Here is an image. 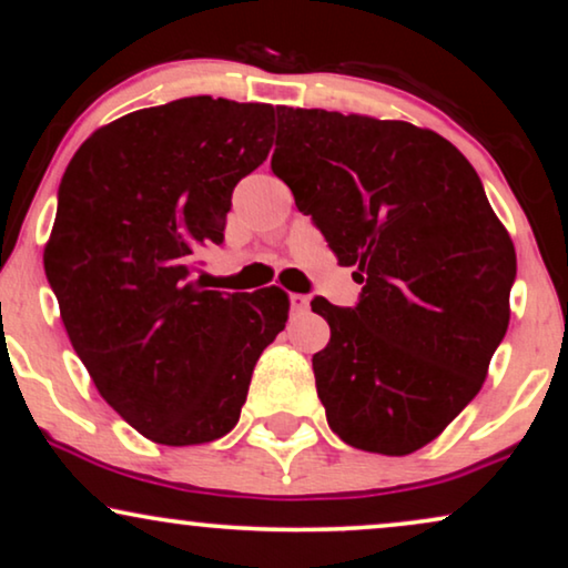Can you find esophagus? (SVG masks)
Listing matches in <instances>:
<instances>
[{"instance_id": "1", "label": "esophagus", "mask_w": 568, "mask_h": 568, "mask_svg": "<svg viewBox=\"0 0 568 568\" xmlns=\"http://www.w3.org/2000/svg\"><path fill=\"white\" fill-rule=\"evenodd\" d=\"M290 302H292L294 313H305V310L310 307L307 294H290Z\"/></svg>"}]
</instances>
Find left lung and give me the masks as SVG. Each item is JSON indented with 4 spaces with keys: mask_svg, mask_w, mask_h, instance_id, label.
<instances>
[{
    "mask_svg": "<svg viewBox=\"0 0 568 568\" xmlns=\"http://www.w3.org/2000/svg\"><path fill=\"white\" fill-rule=\"evenodd\" d=\"M271 168L362 286L315 297L328 426L364 453L410 455L476 398L509 325L517 255L460 150L406 121L278 108Z\"/></svg>",
    "mask_w": 568,
    "mask_h": 568,
    "instance_id": "1",
    "label": "left lung"
}]
</instances>
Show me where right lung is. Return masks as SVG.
<instances>
[{"label": "right lung", "mask_w": 568, "mask_h": 568, "mask_svg": "<svg viewBox=\"0 0 568 568\" xmlns=\"http://www.w3.org/2000/svg\"><path fill=\"white\" fill-rule=\"evenodd\" d=\"M271 123L266 103L209 95L142 108L98 129L61 178L45 278L98 393L158 445L224 437L290 315L278 286L191 282L193 251L222 243L232 191L268 158Z\"/></svg>", "instance_id": "1"}]
</instances>
